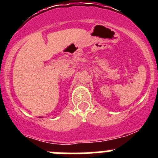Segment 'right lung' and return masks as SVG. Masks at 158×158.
<instances>
[{"label":"right lung","mask_w":158,"mask_h":158,"mask_svg":"<svg viewBox=\"0 0 158 158\" xmlns=\"http://www.w3.org/2000/svg\"><path fill=\"white\" fill-rule=\"evenodd\" d=\"M40 118H41V117H40Z\"/></svg>","instance_id":"right-lung-1"}]
</instances>
